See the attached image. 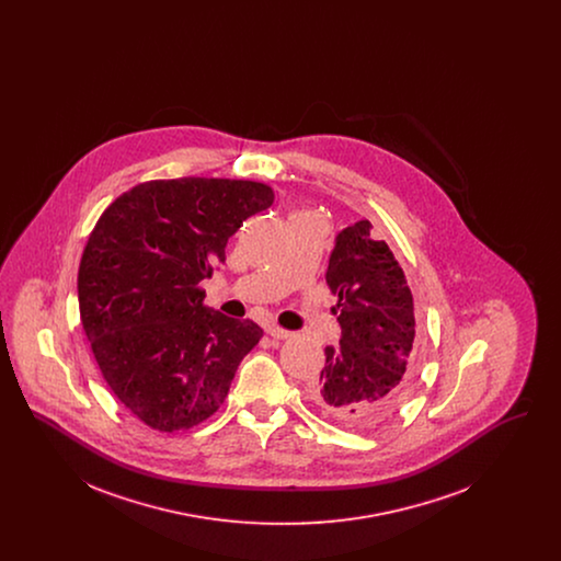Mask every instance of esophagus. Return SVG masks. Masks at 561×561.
<instances>
[{"label":"esophagus","mask_w":561,"mask_h":561,"mask_svg":"<svg viewBox=\"0 0 561 561\" xmlns=\"http://www.w3.org/2000/svg\"><path fill=\"white\" fill-rule=\"evenodd\" d=\"M267 334L268 336H273V339H277V341H286V339H290V336H293V332H290V330H284V328L275 325V323L267 325Z\"/></svg>","instance_id":"esophagus-1"}]
</instances>
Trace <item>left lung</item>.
Segmentation results:
<instances>
[{
  "instance_id": "obj_1",
  "label": "left lung",
  "mask_w": 561,
  "mask_h": 561,
  "mask_svg": "<svg viewBox=\"0 0 561 561\" xmlns=\"http://www.w3.org/2000/svg\"><path fill=\"white\" fill-rule=\"evenodd\" d=\"M370 231V220H357L334 240L325 282L339 298L341 341L325 347V366L309 387L323 414L355 428L400 412L416 378L412 293L389 245Z\"/></svg>"
}]
</instances>
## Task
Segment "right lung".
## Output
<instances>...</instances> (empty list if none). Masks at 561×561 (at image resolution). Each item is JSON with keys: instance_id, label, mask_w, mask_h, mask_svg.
Listing matches in <instances>:
<instances>
[{"instance_id": "obj_1", "label": "right lung", "mask_w": 561, "mask_h": 561, "mask_svg": "<svg viewBox=\"0 0 561 561\" xmlns=\"http://www.w3.org/2000/svg\"><path fill=\"white\" fill-rule=\"evenodd\" d=\"M271 204L273 188L254 181H149L122 193L90 233L81 325L108 389L145 425L172 433L210 419L261 341L254 321L206 307L199 282Z\"/></svg>"}]
</instances>
